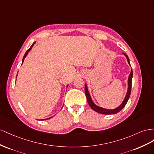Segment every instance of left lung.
<instances>
[{"instance_id":"8db88e82","label":"left lung","mask_w":154,"mask_h":154,"mask_svg":"<svg viewBox=\"0 0 154 154\" xmlns=\"http://www.w3.org/2000/svg\"><path fill=\"white\" fill-rule=\"evenodd\" d=\"M122 54H123L126 57L127 61H128L129 65L130 66V60H129L128 55L124 54V53H122ZM132 77H133V71H132V69H131V72H130V73L129 75L128 79V89H127V92H126V94L125 97V99L123 100V101L122 102L121 104H120L118 107L114 108V109H106V108H104L103 107H100V106H97V105H96L94 103L93 100H92V99L91 97L90 92L88 91V89L87 85L85 84V94H86V96L87 98V101H88V104L90 105V106L91 107V108L93 109V110L95 111L96 112H98V113H101V114H105V115L116 114V113H117L118 112H119L121 109H123V108L125 106V105L126 104L127 102H128V100L129 99L130 94H131V80H132Z\"/></svg>"}]
</instances>
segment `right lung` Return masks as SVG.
<instances>
[{"instance_id":"1","label":"right lung","mask_w":154,"mask_h":154,"mask_svg":"<svg viewBox=\"0 0 154 154\" xmlns=\"http://www.w3.org/2000/svg\"><path fill=\"white\" fill-rule=\"evenodd\" d=\"M35 42H34L33 44H32V46H31V47L29 48V49L27 50V51H26V53H25V54H24V57H23V61H22V64H23V63H24V59L26 58V56H27V55H28V52L31 50H32V48L33 47V45H35ZM68 85L66 86V87H68ZM53 117H49V118H48V119H42V121H44V120H46V119H51V118H52Z\"/></svg>"}]
</instances>
